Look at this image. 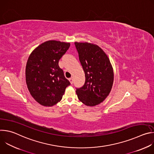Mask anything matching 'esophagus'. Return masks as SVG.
<instances>
[{
  "label": "esophagus",
  "mask_w": 154,
  "mask_h": 154,
  "mask_svg": "<svg viewBox=\"0 0 154 154\" xmlns=\"http://www.w3.org/2000/svg\"><path fill=\"white\" fill-rule=\"evenodd\" d=\"M69 80L70 81L72 85L73 83H74V82H73V79H72V78H69Z\"/></svg>",
  "instance_id": "34e87169"
}]
</instances>
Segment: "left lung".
<instances>
[{
	"mask_svg": "<svg viewBox=\"0 0 154 154\" xmlns=\"http://www.w3.org/2000/svg\"><path fill=\"white\" fill-rule=\"evenodd\" d=\"M74 45L85 74L83 86L76 88L77 95L85 105L95 106L103 102L111 91L114 80L112 64L98 46L77 42Z\"/></svg>",
	"mask_w": 154,
	"mask_h": 154,
	"instance_id": "left-lung-1",
	"label": "left lung"
}]
</instances>
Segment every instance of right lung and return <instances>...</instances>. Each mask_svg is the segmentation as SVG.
I'll return each mask as SVG.
<instances>
[{"instance_id":"right-lung-1","label":"right lung","mask_w":154,"mask_h":154,"mask_svg":"<svg viewBox=\"0 0 154 154\" xmlns=\"http://www.w3.org/2000/svg\"><path fill=\"white\" fill-rule=\"evenodd\" d=\"M69 46V42L48 41L29 57L26 69L27 88L34 99L43 106H53L60 102L66 88L71 85L58 65Z\"/></svg>"}]
</instances>
